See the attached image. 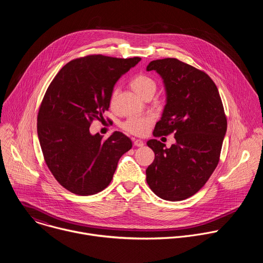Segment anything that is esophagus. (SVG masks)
I'll return each instance as SVG.
<instances>
[{
	"label": "esophagus",
	"instance_id": "34e87169",
	"mask_svg": "<svg viewBox=\"0 0 263 263\" xmlns=\"http://www.w3.org/2000/svg\"><path fill=\"white\" fill-rule=\"evenodd\" d=\"M133 143H134V145L135 146H143V141L142 140H140V139H135L134 141H133Z\"/></svg>",
	"mask_w": 263,
	"mask_h": 263
}]
</instances>
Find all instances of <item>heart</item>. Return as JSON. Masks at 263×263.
<instances>
[{"label": "heart", "instance_id": "obj_1", "mask_svg": "<svg viewBox=\"0 0 263 263\" xmlns=\"http://www.w3.org/2000/svg\"><path fill=\"white\" fill-rule=\"evenodd\" d=\"M131 86L135 90V92L139 95L142 99L147 95H154L156 90V82L151 77L145 76V74H138V76L134 77L131 81ZM117 93H118V89L116 88L114 91H112L110 97L111 105L115 103ZM152 122H153L152 116L133 117L125 121L122 124V128L133 135L141 136L147 133L149 127H151Z\"/></svg>", "mask_w": 263, "mask_h": 263}]
</instances>
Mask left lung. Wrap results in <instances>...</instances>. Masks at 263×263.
<instances>
[{"label": "left lung", "instance_id": "obj_1", "mask_svg": "<svg viewBox=\"0 0 263 263\" xmlns=\"http://www.w3.org/2000/svg\"><path fill=\"white\" fill-rule=\"evenodd\" d=\"M146 70L163 80L166 104L153 131L155 137L175 133L166 147L157 139L146 144L155 153L145 175L152 192L167 201H182L198 193L215 170L227 119L216 85L208 74L176 58L153 60Z\"/></svg>", "mask_w": 263, "mask_h": 263}]
</instances>
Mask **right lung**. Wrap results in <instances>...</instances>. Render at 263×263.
<instances>
[{"instance_id": "add662e5", "label": "right lung", "mask_w": 263, "mask_h": 263, "mask_svg": "<svg viewBox=\"0 0 263 263\" xmlns=\"http://www.w3.org/2000/svg\"><path fill=\"white\" fill-rule=\"evenodd\" d=\"M141 58L90 55L66 63L51 82L37 117V134L46 163L72 194L90 196L109 185L132 141L122 132L107 139L89 132L103 120L118 80Z\"/></svg>"}]
</instances>
